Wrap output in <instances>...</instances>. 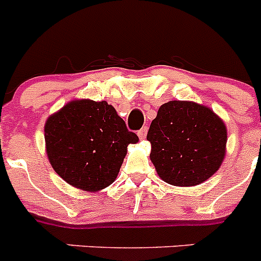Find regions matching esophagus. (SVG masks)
<instances>
[{
  "mask_svg": "<svg viewBox=\"0 0 261 261\" xmlns=\"http://www.w3.org/2000/svg\"><path fill=\"white\" fill-rule=\"evenodd\" d=\"M137 135H138V137H140V140H144L147 135V126H144V128L140 129Z\"/></svg>",
  "mask_w": 261,
  "mask_h": 261,
  "instance_id": "34e87169",
  "label": "esophagus"
}]
</instances>
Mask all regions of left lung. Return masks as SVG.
<instances>
[{
    "label": "left lung",
    "mask_w": 261,
    "mask_h": 261,
    "mask_svg": "<svg viewBox=\"0 0 261 261\" xmlns=\"http://www.w3.org/2000/svg\"><path fill=\"white\" fill-rule=\"evenodd\" d=\"M146 138L159 177L172 186L192 187L208 180L221 167L227 129L206 106L171 100L159 107Z\"/></svg>",
    "instance_id": "left-lung-1"
}]
</instances>
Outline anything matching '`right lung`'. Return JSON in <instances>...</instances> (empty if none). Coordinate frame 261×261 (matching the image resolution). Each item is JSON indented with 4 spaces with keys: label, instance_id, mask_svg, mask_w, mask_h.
I'll return each instance as SVG.
<instances>
[{
    "label": "right lung",
    "instance_id": "add662e5",
    "mask_svg": "<svg viewBox=\"0 0 261 261\" xmlns=\"http://www.w3.org/2000/svg\"><path fill=\"white\" fill-rule=\"evenodd\" d=\"M45 150L53 170L68 184L96 192L115 181L129 144L138 142L107 102L71 100L48 117Z\"/></svg>",
    "mask_w": 261,
    "mask_h": 261
}]
</instances>
